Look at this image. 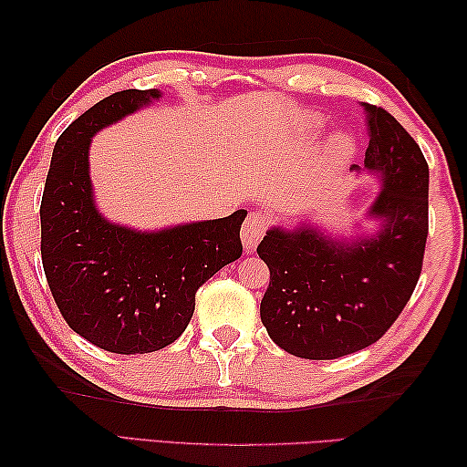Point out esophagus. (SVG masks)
Here are the masks:
<instances>
[{
    "mask_svg": "<svg viewBox=\"0 0 467 467\" xmlns=\"http://www.w3.org/2000/svg\"><path fill=\"white\" fill-rule=\"evenodd\" d=\"M269 223L271 218L266 213H251L246 216V221L243 224V244L246 251H253L256 243L263 239L266 228H269Z\"/></svg>",
    "mask_w": 467,
    "mask_h": 467,
    "instance_id": "1",
    "label": "esophagus"
}]
</instances>
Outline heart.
Returning a JSON list of instances; mask_svg holds the SVG:
<instances>
[{"label": "heart", "mask_w": 467, "mask_h": 467, "mask_svg": "<svg viewBox=\"0 0 467 467\" xmlns=\"http://www.w3.org/2000/svg\"><path fill=\"white\" fill-rule=\"evenodd\" d=\"M353 156V140L349 136H337L331 140V144L327 146V168H337V166H343L351 161Z\"/></svg>", "instance_id": "obj_1"}]
</instances>
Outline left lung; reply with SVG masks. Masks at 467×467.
Returning <instances> with one entry per match:
<instances>
[{"mask_svg":"<svg viewBox=\"0 0 467 467\" xmlns=\"http://www.w3.org/2000/svg\"><path fill=\"white\" fill-rule=\"evenodd\" d=\"M361 108L369 136L365 168L383 181L369 211L383 221L381 231L347 244L313 226L273 228L256 246L271 271L261 321L281 349L303 359H337L379 341L421 275L430 231L428 162L389 112L367 102Z\"/></svg>","mask_w":467,"mask_h":467,"instance_id":"obj_1","label":"left lung"}]
</instances>
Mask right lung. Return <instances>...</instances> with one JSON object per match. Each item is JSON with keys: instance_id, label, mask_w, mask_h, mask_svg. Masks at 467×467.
<instances>
[{"instance_id": "add662e5", "label": "right lung", "mask_w": 467, "mask_h": 467, "mask_svg": "<svg viewBox=\"0 0 467 467\" xmlns=\"http://www.w3.org/2000/svg\"><path fill=\"white\" fill-rule=\"evenodd\" d=\"M158 96L122 90L76 118L54 146L39 206L42 265L59 313L84 339L120 355L174 343L198 286L243 254L244 211L161 233H136L96 211L90 138Z\"/></svg>"}]
</instances>
